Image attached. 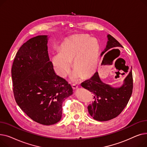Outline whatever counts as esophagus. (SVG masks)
Instances as JSON below:
<instances>
[{
	"mask_svg": "<svg viewBox=\"0 0 147 147\" xmlns=\"http://www.w3.org/2000/svg\"><path fill=\"white\" fill-rule=\"evenodd\" d=\"M72 88H73V89L74 90H77V89H78L79 86H78V85H76V84H73V85H72Z\"/></svg>",
	"mask_w": 147,
	"mask_h": 147,
	"instance_id": "34e87169",
	"label": "esophagus"
}]
</instances>
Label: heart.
Listing matches in <instances>:
<instances>
[{
  "mask_svg": "<svg viewBox=\"0 0 147 147\" xmlns=\"http://www.w3.org/2000/svg\"><path fill=\"white\" fill-rule=\"evenodd\" d=\"M99 45L95 38L86 35L68 38L63 43L52 58V64L57 74L64 77L68 73L73 62L74 69L71 80L78 82L82 76L88 78L96 71L99 56Z\"/></svg>",
  "mask_w": 147,
  "mask_h": 147,
  "instance_id": "obj_1",
  "label": "heart"
}]
</instances>
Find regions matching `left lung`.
Segmentation results:
<instances>
[{"label":"left lung","mask_w":147,"mask_h":147,"mask_svg":"<svg viewBox=\"0 0 147 147\" xmlns=\"http://www.w3.org/2000/svg\"><path fill=\"white\" fill-rule=\"evenodd\" d=\"M106 48L101 56L108 51L123 48L120 43L110 34L107 35ZM81 85L94 95V101L88 107V112L95 120L104 121L111 120L124 110L127 105L133 90L132 68L123 81L120 87L114 88L105 84L100 79L96 71L92 78L82 83Z\"/></svg>","instance_id":"1"}]
</instances>
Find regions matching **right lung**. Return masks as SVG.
Segmentation results:
<instances>
[{
    "label": "right lung",
    "instance_id": "right-lung-1",
    "mask_svg": "<svg viewBox=\"0 0 147 147\" xmlns=\"http://www.w3.org/2000/svg\"><path fill=\"white\" fill-rule=\"evenodd\" d=\"M48 41L47 35L37 36L23 44L11 70L16 102L30 118L43 125L61 120L63 102L73 93L70 84L54 71Z\"/></svg>",
    "mask_w": 147,
    "mask_h": 147
}]
</instances>
